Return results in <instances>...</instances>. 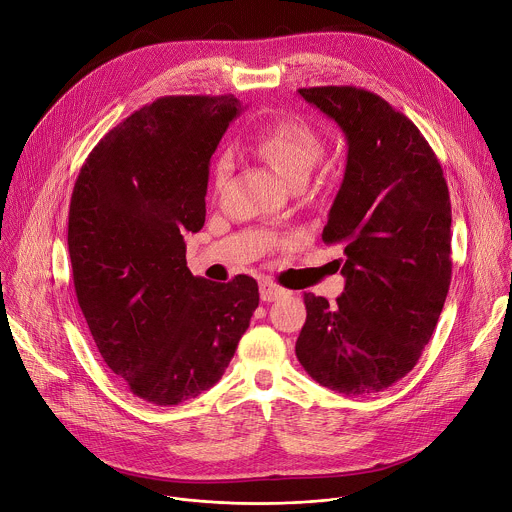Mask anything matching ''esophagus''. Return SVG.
<instances>
[{
  "mask_svg": "<svg viewBox=\"0 0 512 512\" xmlns=\"http://www.w3.org/2000/svg\"><path fill=\"white\" fill-rule=\"evenodd\" d=\"M259 294H261V300L263 302H275V300H281L287 291L279 285H275L273 281H261L259 283Z\"/></svg>",
  "mask_w": 512,
  "mask_h": 512,
  "instance_id": "1",
  "label": "esophagus"
}]
</instances>
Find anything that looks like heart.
<instances>
[{
	"label": "heart",
	"mask_w": 512,
	"mask_h": 512,
	"mask_svg": "<svg viewBox=\"0 0 512 512\" xmlns=\"http://www.w3.org/2000/svg\"><path fill=\"white\" fill-rule=\"evenodd\" d=\"M259 158L271 164L289 184L302 186L308 182L324 156V139L320 131L304 119H285L267 129L253 145ZM233 172L229 154L221 156L214 166L212 184L223 192Z\"/></svg>",
	"instance_id": "obj_1"
}]
</instances>
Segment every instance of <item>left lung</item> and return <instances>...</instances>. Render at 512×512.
Wrapping results in <instances>:
<instances>
[{"label": "left lung", "mask_w": 512, "mask_h": 512, "mask_svg": "<svg viewBox=\"0 0 512 512\" xmlns=\"http://www.w3.org/2000/svg\"><path fill=\"white\" fill-rule=\"evenodd\" d=\"M338 123L348 156L322 239L340 245L346 285L336 304L304 294L296 354L342 395L403 379L429 342L452 279V204L444 170L419 129L356 87L298 91Z\"/></svg>", "instance_id": "obj_1"}]
</instances>
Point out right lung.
Returning a JSON list of instances; mask_svg holds the SVG:
<instances>
[{
    "instance_id": "add662e5",
    "label": "right lung",
    "mask_w": 512,
    "mask_h": 512,
    "mask_svg": "<svg viewBox=\"0 0 512 512\" xmlns=\"http://www.w3.org/2000/svg\"><path fill=\"white\" fill-rule=\"evenodd\" d=\"M233 95L162 97L89 154L68 210L77 300L107 367L139 399L178 405L223 377L259 306L249 275L194 277L186 233L206 216L208 164Z\"/></svg>"
}]
</instances>
